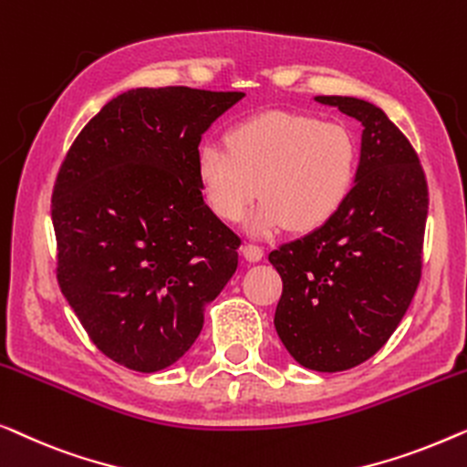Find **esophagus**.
Instances as JSON below:
<instances>
[{"label": "esophagus", "mask_w": 467, "mask_h": 467, "mask_svg": "<svg viewBox=\"0 0 467 467\" xmlns=\"http://www.w3.org/2000/svg\"><path fill=\"white\" fill-rule=\"evenodd\" d=\"M243 255H245V260L249 262H260L265 258V249L260 245H254V243H247V245H243Z\"/></svg>", "instance_id": "obj_1"}]
</instances>
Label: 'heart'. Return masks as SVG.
I'll list each match as a JSON object with an SVG mask.
<instances>
[{"mask_svg": "<svg viewBox=\"0 0 467 467\" xmlns=\"http://www.w3.org/2000/svg\"><path fill=\"white\" fill-rule=\"evenodd\" d=\"M359 146L343 124L292 111H265L236 122L226 146L205 141L196 180L209 209L228 224L245 218L247 233L273 236L324 228L356 186Z\"/></svg>", "mask_w": 467, "mask_h": 467, "instance_id": "b5f03b06", "label": "heart"}]
</instances>
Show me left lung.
<instances>
[{
	"mask_svg": "<svg viewBox=\"0 0 467 467\" xmlns=\"http://www.w3.org/2000/svg\"><path fill=\"white\" fill-rule=\"evenodd\" d=\"M362 122L356 186L319 231L268 254L284 281L275 327L300 366L366 362L402 321L423 266L428 182L415 148L377 105L315 97Z\"/></svg>",
	"mask_w": 467,
	"mask_h": 467,
	"instance_id": "8db88e82",
	"label": "left lung"
}]
</instances>
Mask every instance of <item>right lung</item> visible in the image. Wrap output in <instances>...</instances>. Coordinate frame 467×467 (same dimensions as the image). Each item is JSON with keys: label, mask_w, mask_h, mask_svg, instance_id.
Returning <instances> with one entry per match:
<instances>
[{"label": "right lung", "mask_w": 467, "mask_h": 467, "mask_svg": "<svg viewBox=\"0 0 467 467\" xmlns=\"http://www.w3.org/2000/svg\"><path fill=\"white\" fill-rule=\"evenodd\" d=\"M243 93L133 88L71 143L55 190L57 279L97 349L137 372L175 364L239 265L202 201L196 154Z\"/></svg>", "instance_id": "obj_1"}]
</instances>
